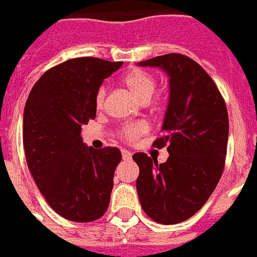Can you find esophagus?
<instances>
[{
    "label": "esophagus",
    "mask_w": 257,
    "mask_h": 257,
    "mask_svg": "<svg viewBox=\"0 0 257 257\" xmlns=\"http://www.w3.org/2000/svg\"><path fill=\"white\" fill-rule=\"evenodd\" d=\"M121 157H123V160H130L131 153L128 151H126V149H123V151H121Z\"/></svg>",
    "instance_id": "esophagus-1"
}]
</instances>
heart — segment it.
<instances>
[{"label": "heart", "instance_id": "1", "mask_svg": "<svg viewBox=\"0 0 257 257\" xmlns=\"http://www.w3.org/2000/svg\"><path fill=\"white\" fill-rule=\"evenodd\" d=\"M121 83L126 86L131 94H134L141 101V102H148L151 100V97L156 90V78L153 75L148 74L145 71H133L123 76ZM106 89L104 86H101L100 89L95 93V106L97 109H102L105 104ZM160 98H155V104H159ZM148 131V124L144 121H131V123H123L119 126V136L127 142L137 141L141 136H144Z\"/></svg>", "mask_w": 257, "mask_h": 257}]
</instances>
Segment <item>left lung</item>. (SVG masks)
Wrapping results in <instances>:
<instances>
[{
	"mask_svg": "<svg viewBox=\"0 0 257 257\" xmlns=\"http://www.w3.org/2000/svg\"><path fill=\"white\" fill-rule=\"evenodd\" d=\"M160 67L170 76V101L160 137L167 162L134 153L140 167L137 192L144 212L162 224L181 223L207 203L223 174L228 138L226 102L207 71L181 53L138 63Z\"/></svg>",
	"mask_w": 257,
	"mask_h": 257,
	"instance_id": "left-lung-1",
	"label": "left lung"
}]
</instances>
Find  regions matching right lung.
Listing matches in <instances>:
<instances>
[{
	"instance_id": "right-lung-1",
	"label": "right lung",
	"mask_w": 257,
	"mask_h": 257,
	"mask_svg": "<svg viewBox=\"0 0 257 257\" xmlns=\"http://www.w3.org/2000/svg\"><path fill=\"white\" fill-rule=\"evenodd\" d=\"M121 61L97 57L67 60L48 69L24 106L23 145L27 166L53 211L72 222H93L108 209L117 148H87L82 124L95 117L94 98L102 80Z\"/></svg>"
}]
</instances>
